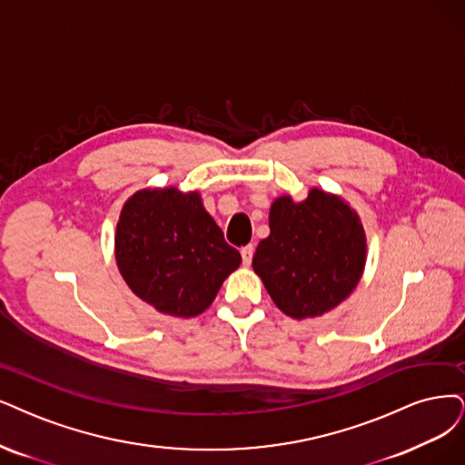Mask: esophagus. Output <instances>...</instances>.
<instances>
[{
  "mask_svg": "<svg viewBox=\"0 0 465 465\" xmlns=\"http://www.w3.org/2000/svg\"><path fill=\"white\" fill-rule=\"evenodd\" d=\"M252 252H254V247L252 245H247L242 249V259H243V264L249 266L251 261H252Z\"/></svg>",
  "mask_w": 465,
  "mask_h": 465,
  "instance_id": "esophagus-1",
  "label": "esophagus"
}]
</instances>
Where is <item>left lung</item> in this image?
Segmentation results:
<instances>
[{"label": "left lung", "instance_id": "obj_1", "mask_svg": "<svg viewBox=\"0 0 465 465\" xmlns=\"http://www.w3.org/2000/svg\"><path fill=\"white\" fill-rule=\"evenodd\" d=\"M364 266L362 222L341 197L312 187L301 203L289 195L272 203L270 235L256 247L252 270L283 314L304 320L333 311Z\"/></svg>", "mask_w": 465, "mask_h": 465}]
</instances>
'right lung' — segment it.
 <instances>
[{"label":"right lung","instance_id":"1","mask_svg":"<svg viewBox=\"0 0 465 465\" xmlns=\"http://www.w3.org/2000/svg\"><path fill=\"white\" fill-rule=\"evenodd\" d=\"M114 259L134 295L161 314L193 318L242 264L197 192L142 189L120 211Z\"/></svg>","mask_w":465,"mask_h":465}]
</instances>
